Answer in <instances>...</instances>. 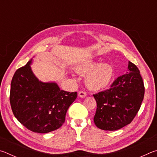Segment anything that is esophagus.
Here are the masks:
<instances>
[{"label": "esophagus", "instance_id": "1", "mask_svg": "<svg viewBox=\"0 0 157 157\" xmlns=\"http://www.w3.org/2000/svg\"><path fill=\"white\" fill-rule=\"evenodd\" d=\"M78 95H79V97L83 98H85L86 96V92H84V91H79L78 93Z\"/></svg>", "mask_w": 157, "mask_h": 157}]
</instances>
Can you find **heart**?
<instances>
[{"instance_id":"obj_1","label":"heart","mask_w":157,"mask_h":157,"mask_svg":"<svg viewBox=\"0 0 157 157\" xmlns=\"http://www.w3.org/2000/svg\"><path fill=\"white\" fill-rule=\"evenodd\" d=\"M78 73L86 75L85 84L89 89L94 91H102L110 84L114 70L107 63H99L96 61L89 60L81 63L76 68Z\"/></svg>"}]
</instances>
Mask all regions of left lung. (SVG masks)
Segmentation results:
<instances>
[{
    "label": "left lung",
    "mask_w": 157,
    "mask_h": 157,
    "mask_svg": "<svg viewBox=\"0 0 157 157\" xmlns=\"http://www.w3.org/2000/svg\"><path fill=\"white\" fill-rule=\"evenodd\" d=\"M145 87L137 66L129 62L128 72L118 77L109 89L94 94L97 109L94 123L108 131L123 128L133 121L140 109Z\"/></svg>",
    "instance_id": "8db88e82"
}]
</instances>
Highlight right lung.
<instances>
[{"label": "right lung", "instance_id": "1", "mask_svg": "<svg viewBox=\"0 0 157 157\" xmlns=\"http://www.w3.org/2000/svg\"><path fill=\"white\" fill-rule=\"evenodd\" d=\"M31 59L16 71L11 82L10 101L18 122L32 132L45 134L59 129L77 92L60 90L55 82H43L34 75Z\"/></svg>", "mask_w": 157, "mask_h": 157}]
</instances>
